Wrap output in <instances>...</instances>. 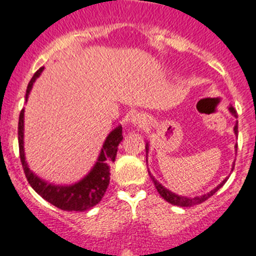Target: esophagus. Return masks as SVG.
Here are the masks:
<instances>
[{"mask_svg":"<svg viewBox=\"0 0 256 256\" xmlns=\"http://www.w3.org/2000/svg\"><path fill=\"white\" fill-rule=\"evenodd\" d=\"M131 122H132L134 125L142 126L145 124V117L140 114H134L132 118H131Z\"/></svg>","mask_w":256,"mask_h":256,"instance_id":"esophagus-1","label":"esophagus"}]
</instances>
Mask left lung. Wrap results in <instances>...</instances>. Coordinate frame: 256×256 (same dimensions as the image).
I'll list each match as a JSON object with an SVG mask.
<instances>
[{"label": "left lung", "instance_id": "obj_1", "mask_svg": "<svg viewBox=\"0 0 256 256\" xmlns=\"http://www.w3.org/2000/svg\"><path fill=\"white\" fill-rule=\"evenodd\" d=\"M228 110H230V112L234 114V116L238 117V112H236V110L232 106L228 107ZM234 131H235V134L238 135V124H236L235 128H234ZM145 149H146V152H148V150H149V145H148V142H146V146H145ZM235 149L238 150V144L235 145ZM234 166H235V163H234ZM234 166H232V169H234ZM150 178H152V180L154 182V186H155V188H156L158 192H159V194H160L162 197H163L164 200H166V202H169V204H174V206H179V207H192V206H194V204H202V202H204L206 200H208L211 196H214V193H216L217 190H218L220 188L222 187V186L225 184L226 180H228V178L224 179V180H222V182L220 183V184L217 186L214 190H212L211 192L206 193V194H202V196H198V197L190 198V197H184V196H178V194H176V193L170 192L169 190H166L164 186H162L160 183L158 182L156 179H155L154 176H152V174H150Z\"/></svg>", "mask_w": 256, "mask_h": 256}]
</instances>
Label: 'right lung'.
Returning <instances> with one entry per match:
<instances>
[{
	"label": "right lung",
	"mask_w": 256,
	"mask_h": 256,
	"mask_svg": "<svg viewBox=\"0 0 256 256\" xmlns=\"http://www.w3.org/2000/svg\"><path fill=\"white\" fill-rule=\"evenodd\" d=\"M42 69L44 66H42L34 74V77L31 78L26 90V100L35 80L39 77ZM121 140H122V126H117L108 134L94 166L84 178L72 186L50 184L35 176L28 166L25 160V152H24V108L21 110L18 117V149H20V159L24 173L28 184L45 200L63 211H87L102 200L110 183V164L116 159L117 148Z\"/></svg>",
	"instance_id": "add662e5"
}]
</instances>
